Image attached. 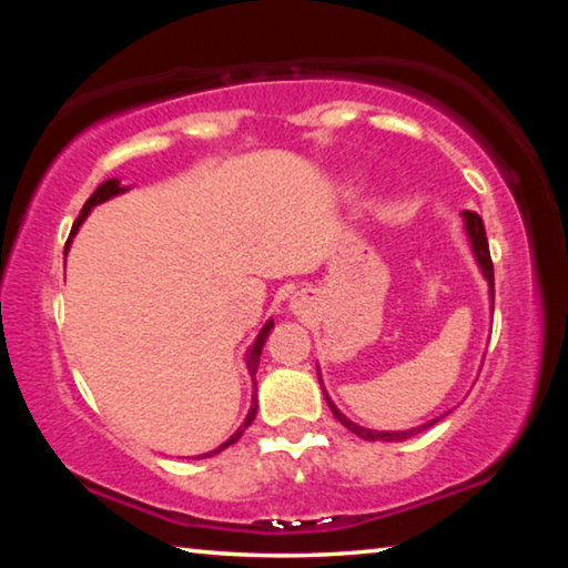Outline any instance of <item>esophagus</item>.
Segmentation results:
<instances>
[{"label": "esophagus", "instance_id": "1", "mask_svg": "<svg viewBox=\"0 0 568 568\" xmlns=\"http://www.w3.org/2000/svg\"><path fill=\"white\" fill-rule=\"evenodd\" d=\"M295 305H301V303H295Z\"/></svg>", "mask_w": 568, "mask_h": 568}]
</instances>
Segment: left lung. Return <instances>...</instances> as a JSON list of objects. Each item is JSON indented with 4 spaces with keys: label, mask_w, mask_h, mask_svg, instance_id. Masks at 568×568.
I'll use <instances>...</instances> for the list:
<instances>
[{
    "label": "left lung",
    "mask_w": 568,
    "mask_h": 568,
    "mask_svg": "<svg viewBox=\"0 0 568 568\" xmlns=\"http://www.w3.org/2000/svg\"><path fill=\"white\" fill-rule=\"evenodd\" d=\"M460 217H464V227H466V235L470 240V250H474V257H476V263L480 267V273H484V277L488 281V293H491V301H494V263H491V253H488V240H486L484 220H480L478 213H470V210H464V213H460ZM318 381H321V371H318ZM321 386H323V381H321ZM323 396H325V400H328L333 416L338 418L343 426L351 430V434H355V436L363 438V440H406L410 436L420 434V430L430 428V426H434V423H438L444 416H448V413H444V416H438L434 420H426V423H423V426L408 428V430H371V428L358 426V423H353L351 418H345L343 413L335 408V403L328 398V393H325V388H323Z\"/></svg>",
    "instance_id": "1"
}]
</instances>
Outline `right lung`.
Wrapping results in <instances>:
<instances>
[{
    "mask_svg": "<svg viewBox=\"0 0 568 568\" xmlns=\"http://www.w3.org/2000/svg\"><path fill=\"white\" fill-rule=\"evenodd\" d=\"M128 190H130V187L120 185V180H118V178H110V180H104L102 185L92 192V197H90L88 203H84V207L80 210V217L74 220V225H72V233H70V240H67V245H64V257H67V250H70V245H72V237L77 235V230H80V225L84 223V220H88V215L92 213V207H94V205H100V203H104V200H110V197H114V195H120V192H128ZM273 325H275L273 321H267V323L263 325V331L257 333L255 343L250 345V351H247V371H250V376H255V371H257V363H261L263 345H265V341H267V335H271ZM255 413H257V396H255V390H253V403H250V410H247V416H245V420H243V426H240V428L235 430V434L225 440V444H220L217 448L207 450V454L197 456V458H210V456L220 454V450H225L227 446H233L235 440H240V436L245 434V428L250 426V423L255 420Z\"/></svg>",
    "mask_w": 568,
    "mask_h": 568,
    "instance_id": "obj_1",
    "label": "right lung"
}]
</instances>
